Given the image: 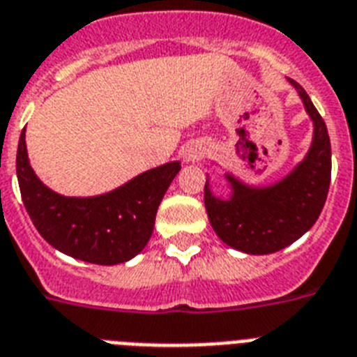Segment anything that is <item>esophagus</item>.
I'll return each mask as SVG.
<instances>
[{"instance_id": "1", "label": "esophagus", "mask_w": 357, "mask_h": 357, "mask_svg": "<svg viewBox=\"0 0 357 357\" xmlns=\"http://www.w3.org/2000/svg\"><path fill=\"white\" fill-rule=\"evenodd\" d=\"M206 155V146L202 144H197V146H191V148L185 149L184 153V160L185 162H195V160H199Z\"/></svg>"}]
</instances>
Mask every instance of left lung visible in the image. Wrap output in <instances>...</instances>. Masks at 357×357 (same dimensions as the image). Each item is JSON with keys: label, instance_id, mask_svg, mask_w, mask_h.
<instances>
[{"label": "left lung", "instance_id": "left-lung-1", "mask_svg": "<svg viewBox=\"0 0 357 357\" xmlns=\"http://www.w3.org/2000/svg\"><path fill=\"white\" fill-rule=\"evenodd\" d=\"M312 121L310 148L287 175L267 185H252L225 173L229 199L216 197L211 182L204 185V204L218 238L248 255H271L296 242L314 225L331 185V139L327 126L307 91L292 79Z\"/></svg>", "mask_w": 357, "mask_h": 357}]
</instances>
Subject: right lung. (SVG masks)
<instances>
[{
    "label": "right lung",
    "instance_id": "right-lung-1",
    "mask_svg": "<svg viewBox=\"0 0 357 357\" xmlns=\"http://www.w3.org/2000/svg\"><path fill=\"white\" fill-rule=\"evenodd\" d=\"M21 199L43 238L57 251L97 266L132 260L151 238L155 215L181 172L173 160L96 197H65L39 181L26 153L25 130L16 157Z\"/></svg>",
    "mask_w": 357,
    "mask_h": 357
}]
</instances>
